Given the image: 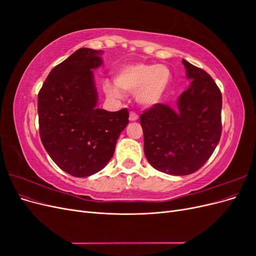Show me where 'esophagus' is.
I'll return each mask as SVG.
<instances>
[{"mask_svg": "<svg viewBox=\"0 0 256 256\" xmlns=\"http://www.w3.org/2000/svg\"><path fill=\"white\" fill-rule=\"evenodd\" d=\"M138 116L136 112H130V114H129V120L130 122H136V120H138Z\"/></svg>", "mask_w": 256, "mask_h": 256, "instance_id": "esophagus-1", "label": "esophagus"}]
</instances>
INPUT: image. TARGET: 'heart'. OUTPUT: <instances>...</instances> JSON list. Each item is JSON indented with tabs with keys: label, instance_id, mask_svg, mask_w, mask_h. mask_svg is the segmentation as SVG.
I'll return each mask as SVG.
<instances>
[{
	"label": "heart",
	"instance_id": "obj_1",
	"mask_svg": "<svg viewBox=\"0 0 256 256\" xmlns=\"http://www.w3.org/2000/svg\"><path fill=\"white\" fill-rule=\"evenodd\" d=\"M170 72L166 66L152 64H132L122 67L115 76L116 86L109 82L104 90L113 98L122 97L120 89L136 94L138 102L146 106L158 104L166 90Z\"/></svg>",
	"mask_w": 256,
	"mask_h": 256
}]
</instances>
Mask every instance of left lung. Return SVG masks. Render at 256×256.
Wrapping results in <instances>:
<instances>
[{
	"mask_svg": "<svg viewBox=\"0 0 256 256\" xmlns=\"http://www.w3.org/2000/svg\"><path fill=\"white\" fill-rule=\"evenodd\" d=\"M189 88L176 109L156 104L140 116L144 152L150 166L170 175L196 172L210 158L221 132L222 95L205 70L182 60Z\"/></svg>",
	"mask_w": 256,
	"mask_h": 256,
	"instance_id": "8db88e82",
	"label": "left lung"
}]
</instances>
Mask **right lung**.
<instances>
[{"label": "right lung", "mask_w": 256, "mask_h": 256, "mask_svg": "<svg viewBox=\"0 0 256 256\" xmlns=\"http://www.w3.org/2000/svg\"><path fill=\"white\" fill-rule=\"evenodd\" d=\"M102 53L76 50L52 69L38 92L42 145L56 166L74 177L102 170L129 122L127 109L109 112L97 108L92 69L102 64Z\"/></svg>", "instance_id": "right-lung-1"}]
</instances>
